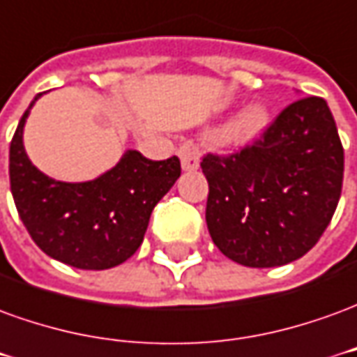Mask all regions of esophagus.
<instances>
[{
  "label": "esophagus",
  "mask_w": 357,
  "mask_h": 357,
  "mask_svg": "<svg viewBox=\"0 0 357 357\" xmlns=\"http://www.w3.org/2000/svg\"><path fill=\"white\" fill-rule=\"evenodd\" d=\"M181 155V163H183L184 171H196L199 167V151L196 148V144L184 142L178 150Z\"/></svg>",
  "instance_id": "obj_1"
}]
</instances>
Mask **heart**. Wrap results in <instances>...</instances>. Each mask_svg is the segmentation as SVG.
<instances>
[{"instance_id":"1","label":"heart","mask_w":357,"mask_h":357,"mask_svg":"<svg viewBox=\"0 0 357 357\" xmlns=\"http://www.w3.org/2000/svg\"><path fill=\"white\" fill-rule=\"evenodd\" d=\"M269 115L264 105H250L242 115H240L231 126H229V138L236 142H248L254 140L259 134L264 132L267 126Z\"/></svg>"}]
</instances>
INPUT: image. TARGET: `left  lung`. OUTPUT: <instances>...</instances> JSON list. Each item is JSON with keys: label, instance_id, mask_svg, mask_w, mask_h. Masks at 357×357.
<instances>
[{"label": "left lung", "instance_id": "left-lung-1", "mask_svg": "<svg viewBox=\"0 0 357 357\" xmlns=\"http://www.w3.org/2000/svg\"><path fill=\"white\" fill-rule=\"evenodd\" d=\"M211 240L246 267H279L307 254L342 192L344 148L327 102L296 100L242 150L206 153Z\"/></svg>", "mask_w": 357, "mask_h": 357}]
</instances>
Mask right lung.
<instances>
[{
    "label": "right lung",
    "mask_w": 357,
    "mask_h": 357,
    "mask_svg": "<svg viewBox=\"0 0 357 357\" xmlns=\"http://www.w3.org/2000/svg\"><path fill=\"white\" fill-rule=\"evenodd\" d=\"M34 102L9 148L11 194L21 221L38 248L61 264L86 271L123 264L142 244L153 207L181 176V159L153 161L130 150L96 181H53L30 163L22 146V128Z\"/></svg>",
    "instance_id": "obj_1"
}]
</instances>
